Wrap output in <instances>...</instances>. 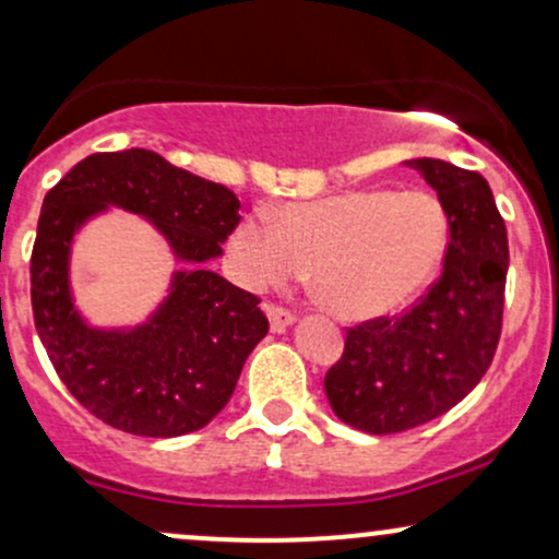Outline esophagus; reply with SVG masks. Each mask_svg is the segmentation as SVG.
<instances>
[{"label": "esophagus", "instance_id": "esophagus-1", "mask_svg": "<svg viewBox=\"0 0 559 559\" xmlns=\"http://www.w3.org/2000/svg\"><path fill=\"white\" fill-rule=\"evenodd\" d=\"M263 311H266L269 324H272V332H285L293 322H296V317H293V313L287 309H282V306L266 304V306H263Z\"/></svg>", "mask_w": 559, "mask_h": 559}]
</instances>
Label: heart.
<instances>
[{
  "mask_svg": "<svg viewBox=\"0 0 559 559\" xmlns=\"http://www.w3.org/2000/svg\"><path fill=\"white\" fill-rule=\"evenodd\" d=\"M449 248V216L425 190H354L269 213L231 229L227 259L248 290H266L311 266L313 290L337 317L378 319L409 306Z\"/></svg>",
  "mask_w": 559,
  "mask_h": 559,
  "instance_id": "1",
  "label": "heart"
}]
</instances>
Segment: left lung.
I'll return each mask as SVG.
<instances>
[{"label":"left lung","instance_id":"1","mask_svg":"<svg viewBox=\"0 0 559 559\" xmlns=\"http://www.w3.org/2000/svg\"><path fill=\"white\" fill-rule=\"evenodd\" d=\"M449 216L443 272L404 317L348 330L324 393L350 428L388 436L441 417L478 385L501 335L510 269L507 227L478 171L436 158L404 160Z\"/></svg>","mask_w":559,"mask_h":559}]
</instances>
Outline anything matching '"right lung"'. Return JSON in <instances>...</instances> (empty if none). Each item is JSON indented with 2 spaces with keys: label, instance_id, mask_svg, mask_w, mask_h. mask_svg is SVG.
Here are the masks:
<instances>
[{
  "label": "right lung",
  "instance_id": "obj_1",
  "mask_svg": "<svg viewBox=\"0 0 559 559\" xmlns=\"http://www.w3.org/2000/svg\"><path fill=\"white\" fill-rule=\"evenodd\" d=\"M110 207L162 231L181 270L159 309L131 329H97L70 287L72 237ZM240 200L153 150L94 153L47 192L31 253V304L49 361L81 406L147 438L195 432L227 406L250 350L269 332L253 293L205 263L224 253Z\"/></svg>",
  "mask_w": 559,
  "mask_h": 559
}]
</instances>
